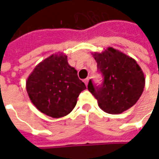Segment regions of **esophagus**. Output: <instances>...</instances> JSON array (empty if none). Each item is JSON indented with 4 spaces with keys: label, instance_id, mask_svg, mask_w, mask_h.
Listing matches in <instances>:
<instances>
[{
    "label": "esophagus",
    "instance_id": "esophagus-1",
    "mask_svg": "<svg viewBox=\"0 0 159 159\" xmlns=\"http://www.w3.org/2000/svg\"><path fill=\"white\" fill-rule=\"evenodd\" d=\"M84 81L85 84L87 85V84H88V82H89V78H86V79H84Z\"/></svg>",
    "mask_w": 159,
    "mask_h": 159
}]
</instances>
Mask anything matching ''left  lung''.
Returning <instances> with one entry per match:
<instances>
[{
  "label": "left lung",
  "instance_id": "8db88e82",
  "mask_svg": "<svg viewBox=\"0 0 159 159\" xmlns=\"http://www.w3.org/2000/svg\"><path fill=\"white\" fill-rule=\"evenodd\" d=\"M98 69L103 76L100 85L90 80L88 90L104 112L119 114L132 107L144 89V75L133 58L112 47L94 52Z\"/></svg>",
  "mask_w": 159,
  "mask_h": 159
}]
</instances>
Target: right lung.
<instances>
[{
	"label": "right lung",
	"instance_id": "1",
	"mask_svg": "<svg viewBox=\"0 0 159 159\" xmlns=\"http://www.w3.org/2000/svg\"><path fill=\"white\" fill-rule=\"evenodd\" d=\"M85 89L77 71L68 63L67 56L62 52L42 61L26 81L30 101L38 110L52 118L68 115Z\"/></svg>",
	"mask_w": 159,
	"mask_h": 159
}]
</instances>
